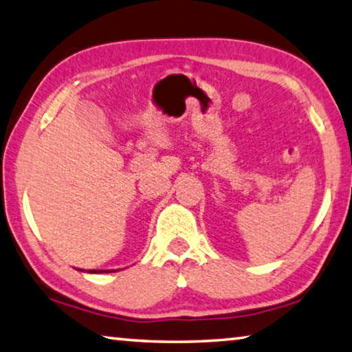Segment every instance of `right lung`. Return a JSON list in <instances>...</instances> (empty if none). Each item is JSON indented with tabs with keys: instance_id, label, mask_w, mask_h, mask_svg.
I'll list each match as a JSON object with an SVG mask.
<instances>
[{
	"instance_id": "add662e5",
	"label": "right lung",
	"mask_w": 352,
	"mask_h": 352,
	"mask_svg": "<svg viewBox=\"0 0 352 352\" xmlns=\"http://www.w3.org/2000/svg\"><path fill=\"white\" fill-rule=\"evenodd\" d=\"M91 272V274H99V272H107V270H90ZM110 272H112V270H110Z\"/></svg>"
}]
</instances>
